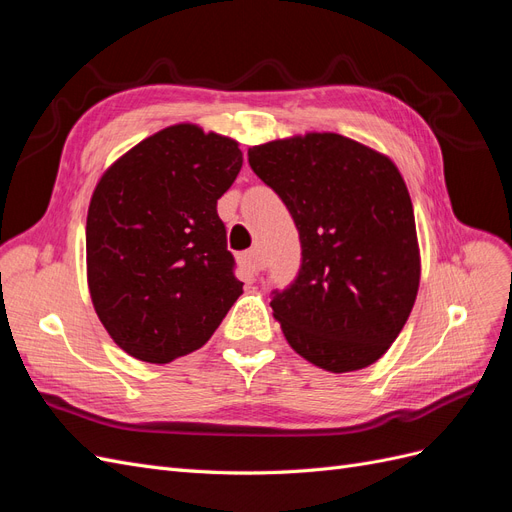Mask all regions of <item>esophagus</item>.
Instances as JSON below:
<instances>
[{"instance_id":"34e87169","label":"esophagus","mask_w":512,"mask_h":512,"mask_svg":"<svg viewBox=\"0 0 512 512\" xmlns=\"http://www.w3.org/2000/svg\"><path fill=\"white\" fill-rule=\"evenodd\" d=\"M241 262H243V267H245L247 271H250V273H254V275H258L262 269H265V262H262V256H260L258 250L245 252V254L241 256Z\"/></svg>"}]
</instances>
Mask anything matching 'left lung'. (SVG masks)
<instances>
[{
    "label": "left lung",
    "instance_id": "obj_1",
    "mask_svg": "<svg viewBox=\"0 0 512 512\" xmlns=\"http://www.w3.org/2000/svg\"><path fill=\"white\" fill-rule=\"evenodd\" d=\"M247 160L299 230V275L271 301L288 344L333 374L376 363L421 282L404 177L389 156L333 132L277 138Z\"/></svg>",
    "mask_w": 512,
    "mask_h": 512
}]
</instances>
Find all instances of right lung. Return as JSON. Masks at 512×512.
Here are the masks:
<instances>
[{"label": "right lung", "mask_w": 512, "mask_h": 512, "mask_svg": "<svg viewBox=\"0 0 512 512\" xmlns=\"http://www.w3.org/2000/svg\"><path fill=\"white\" fill-rule=\"evenodd\" d=\"M239 143L175 123L106 168L87 211V284L113 342L145 363L205 346L241 292L218 198Z\"/></svg>", "instance_id": "obj_1"}]
</instances>
